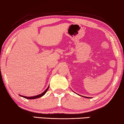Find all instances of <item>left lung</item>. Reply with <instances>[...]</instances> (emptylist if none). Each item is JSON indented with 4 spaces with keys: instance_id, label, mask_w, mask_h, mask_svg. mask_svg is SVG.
<instances>
[{
    "instance_id": "8db88e82",
    "label": "left lung",
    "mask_w": 124,
    "mask_h": 124,
    "mask_svg": "<svg viewBox=\"0 0 124 124\" xmlns=\"http://www.w3.org/2000/svg\"><path fill=\"white\" fill-rule=\"evenodd\" d=\"M81 96H82V95H81ZM86 98H89V97H86Z\"/></svg>"
}]
</instances>
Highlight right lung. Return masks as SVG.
<instances>
[{
  "mask_svg": "<svg viewBox=\"0 0 124 124\" xmlns=\"http://www.w3.org/2000/svg\"><path fill=\"white\" fill-rule=\"evenodd\" d=\"M48 88H49V86H48L47 88V89H46V90H45V91H44V92H43V93H41V94H38V95H35V96H32V97H26V96H24V95H20V96H21V97H23V98H26V99H31V100H32V99H35V98H39V97H41L43 96V95H45V93H46V92H47V90H48Z\"/></svg>",
  "mask_w": 124,
  "mask_h": 124,
  "instance_id": "add662e5",
  "label": "right lung"
}]
</instances>
